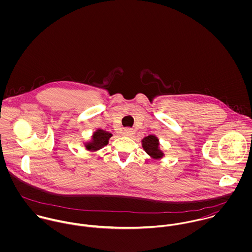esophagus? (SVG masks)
<instances>
[{"instance_id": "obj_1", "label": "esophagus", "mask_w": 252, "mask_h": 252, "mask_svg": "<svg viewBox=\"0 0 252 252\" xmlns=\"http://www.w3.org/2000/svg\"><path fill=\"white\" fill-rule=\"evenodd\" d=\"M123 135L124 136H132L133 135V130L130 129V128H126L123 131Z\"/></svg>"}]
</instances>
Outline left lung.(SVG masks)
Returning a JSON list of instances; mask_svg holds the SVG:
<instances>
[{
  "instance_id": "8db88e82",
  "label": "left lung",
  "mask_w": 252,
  "mask_h": 252,
  "mask_svg": "<svg viewBox=\"0 0 252 252\" xmlns=\"http://www.w3.org/2000/svg\"><path fill=\"white\" fill-rule=\"evenodd\" d=\"M142 143H143V147H144L145 152L148 155H150L152 158L159 159V158L163 157L164 153L160 150L159 141L155 136L150 135V136L145 137L142 141Z\"/></svg>"
}]
</instances>
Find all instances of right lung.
Instances as JSON below:
<instances>
[{
	"label": "right lung",
	"instance_id": "right-lung-1",
	"mask_svg": "<svg viewBox=\"0 0 252 252\" xmlns=\"http://www.w3.org/2000/svg\"><path fill=\"white\" fill-rule=\"evenodd\" d=\"M111 136L112 135L110 133L106 132L102 129H99L93 134L92 141L85 144V147L88 150H94V151L99 150V149H101L102 147H104L105 145L108 144V140Z\"/></svg>",
	"mask_w": 252,
	"mask_h": 252
}]
</instances>
